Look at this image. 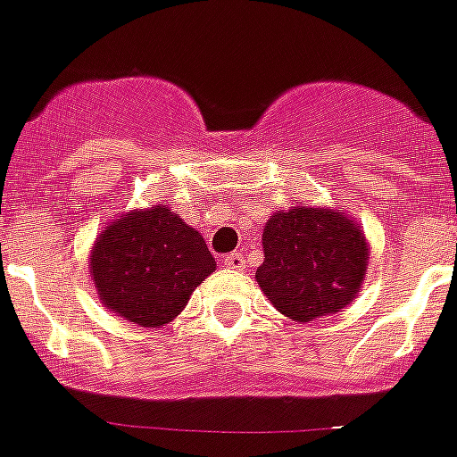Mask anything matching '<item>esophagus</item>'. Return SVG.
<instances>
[{
  "instance_id": "1",
  "label": "esophagus",
  "mask_w": 457,
  "mask_h": 457,
  "mask_svg": "<svg viewBox=\"0 0 457 457\" xmlns=\"http://www.w3.org/2000/svg\"><path fill=\"white\" fill-rule=\"evenodd\" d=\"M223 266L229 270H243L245 268V257L241 253H229L223 257Z\"/></svg>"
}]
</instances>
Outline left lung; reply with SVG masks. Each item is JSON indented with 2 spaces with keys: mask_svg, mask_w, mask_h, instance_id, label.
<instances>
[{
  "mask_svg": "<svg viewBox=\"0 0 457 457\" xmlns=\"http://www.w3.org/2000/svg\"><path fill=\"white\" fill-rule=\"evenodd\" d=\"M257 281L279 313L311 322L345 309L368 275L370 248L343 209L295 207L263 228Z\"/></svg>",
  "mask_w": 457,
  "mask_h": 457,
  "instance_id": "8db88e82",
  "label": "left lung"
}]
</instances>
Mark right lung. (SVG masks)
Returning a JSON list of instances; mask_svg holds the SVG:
<instances>
[{
  "instance_id": "right-lung-1",
  "label": "right lung",
  "mask_w": 457,
  "mask_h": 457,
  "mask_svg": "<svg viewBox=\"0 0 457 457\" xmlns=\"http://www.w3.org/2000/svg\"><path fill=\"white\" fill-rule=\"evenodd\" d=\"M216 262L198 229L166 204L132 209L99 234L89 272L101 302L137 327H164Z\"/></svg>"
}]
</instances>
